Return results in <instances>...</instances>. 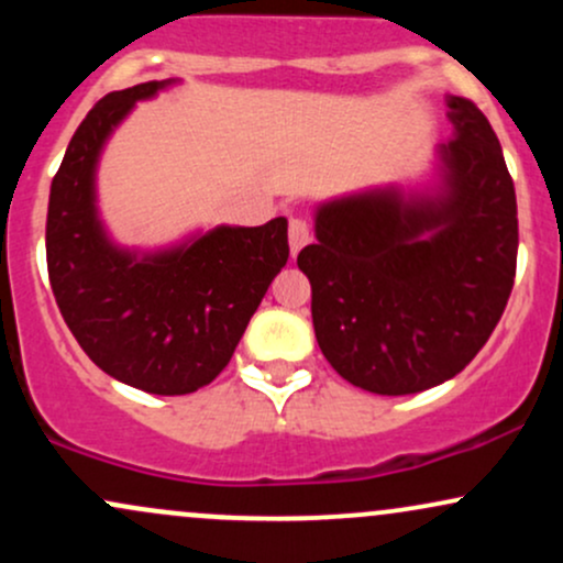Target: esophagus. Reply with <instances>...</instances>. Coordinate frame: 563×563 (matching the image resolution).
<instances>
[{
  "mask_svg": "<svg viewBox=\"0 0 563 563\" xmlns=\"http://www.w3.org/2000/svg\"><path fill=\"white\" fill-rule=\"evenodd\" d=\"M309 238H312V228H309V222L303 217H290L288 222V245H290V254H299L303 245L309 243Z\"/></svg>",
  "mask_w": 563,
  "mask_h": 563,
  "instance_id": "1",
  "label": "esophagus"
}]
</instances>
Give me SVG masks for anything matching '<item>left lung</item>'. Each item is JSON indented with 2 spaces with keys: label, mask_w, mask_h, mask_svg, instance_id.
<instances>
[{
  "label": "left lung",
  "mask_w": 563,
  "mask_h": 563,
  "mask_svg": "<svg viewBox=\"0 0 563 563\" xmlns=\"http://www.w3.org/2000/svg\"><path fill=\"white\" fill-rule=\"evenodd\" d=\"M444 190H371L322 203L318 243L301 249L318 344L341 378L386 397L466 367L503 318L516 277V192L497 134L450 97Z\"/></svg>",
  "instance_id": "left-lung-1"
}]
</instances>
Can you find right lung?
<instances>
[{"instance_id": "1", "label": "right lung", "mask_w": 563, "mask_h": 563, "mask_svg": "<svg viewBox=\"0 0 563 563\" xmlns=\"http://www.w3.org/2000/svg\"><path fill=\"white\" fill-rule=\"evenodd\" d=\"M166 81L102 97L68 142L47 209V273L63 320L108 376L151 394L211 384L269 283L288 262V222L217 228L192 243L140 256L108 241L95 209V166L134 102Z\"/></svg>"}]
</instances>
